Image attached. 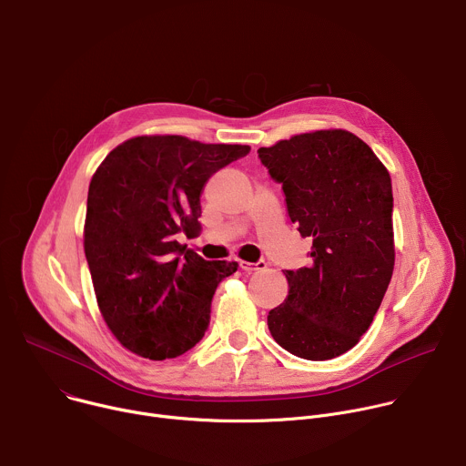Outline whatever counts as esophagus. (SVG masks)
I'll return each instance as SVG.
<instances>
[{"mask_svg": "<svg viewBox=\"0 0 466 466\" xmlns=\"http://www.w3.org/2000/svg\"><path fill=\"white\" fill-rule=\"evenodd\" d=\"M268 268V263H265L263 259L252 263V261H245V259H239V269L245 271V273H252V271H261Z\"/></svg>", "mask_w": 466, "mask_h": 466, "instance_id": "obj_1", "label": "esophagus"}]
</instances>
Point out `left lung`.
I'll list each match as a JSON object with an SVG mask.
<instances>
[{
    "label": "left lung",
    "instance_id": "8db88e82",
    "mask_svg": "<svg viewBox=\"0 0 466 466\" xmlns=\"http://www.w3.org/2000/svg\"><path fill=\"white\" fill-rule=\"evenodd\" d=\"M258 157L282 184L300 236L313 239L309 268L284 273L289 293L269 311V331L302 360L338 358L369 329L392 277L389 171L343 128L304 132Z\"/></svg>",
    "mask_w": 466,
    "mask_h": 466
}]
</instances>
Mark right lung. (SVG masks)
Returning <instances> with one entry per match:
<instances>
[{
    "mask_svg": "<svg viewBox=\"0 0 466 466\" xmlns=\"http://www.w3.org/2000/svg\"><path fill=\"white\" fill-rule=\"evenodd\" d=\"M248 146L137 137L92 177L85 254L97 304L116 339L142 358H177L203 339L219 282L236 261H208L177 236L201 230L208 178Z\"/></svg>",
    "mask_w": 466,
    "mask_h": 466,
    "instance_id": "add662e5",
    "label": "right lung"
}]
</instances>
